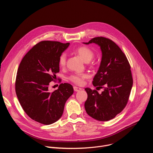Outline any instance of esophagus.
<instances>
[{"instance_id": "obj_1", "label": "esophagus", "mask_w": 153, "mask_h": 153, "mask_svg": "<svg viewBox=\"0 0 153 153\" xmlns=\"http://www.w3.org/2000/svg\"><path fill=\"white\" fill-rule=\"evenodd\" d=\"M73 88H74V90L75 91H80V90H82L81 88H79V87H77V86H74L73 87Z\"/></svg>"}]
</instances>
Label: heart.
Wrapping results in <instances>:
<instances>
[{"label":"heart","mask_w":153,"mask_h":153,"mask_svg":"<svg viewBox=\"0 0 153 153\" xmlns=\"http://www.w3.org/2000/svg\"><path fill=\"white\" fill-rule=\"evenodd\" d=\"M75 53L85 62H89L92 60L94 57V52L88 47L81 46L77 48L75 50ZM67 62V54L65 53H62L59 60V64L60 67H63L66 65ZM88 77V75L85 73L82 74H77L71 75L70 77V79L74 83L76 84H82L83 82V80Z\"/></svg>","instance_id":"1"}]
</instances>
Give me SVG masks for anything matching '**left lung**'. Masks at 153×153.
<instances>
[{
	"instance_id": "left-lung-1",
	"label": "left lung",
	"mask_w": 153,
	"mask_h": 153,
	"mask_svg": "<svg viewBox=\"0 0 153 153\" xmlns=\"http://www.w3.org/2000/svg\"><path fill=\"white\" fill-rule=\"evenodd\" d=\"M83 43H94L100 48L102 60L93 84L97 88H104L101 94L90 88L85 89L88 94L86 112L96 120H110L127 104L133 83L131 67L125 54L111 40L97 37Z\"/></svg>"
}]
</instances>
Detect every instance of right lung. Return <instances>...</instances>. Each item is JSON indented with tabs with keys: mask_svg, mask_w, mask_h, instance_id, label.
I'll list each match as a JSON object with an SVG mask.
<instances>
[{
	"mask_svg": "<svg viewBox=\"0 0 153 153\" xmlns=\"http://www.w3.org/2000/svg\"><path fill=\"white\" fill-rule=\"evenodd\" d=\"M70 45L56 41H42L22 60L16 79V93L24 111L33 120L44 125L57 121L65 104L73 94V86L61 83L50 92L48 85L59 72V57Z\"/></svg>",
	"mask_w": 153,
	"mask_h": 153,
	"instance_id": "1",
	"label": "right lung"
}]
</instances>
